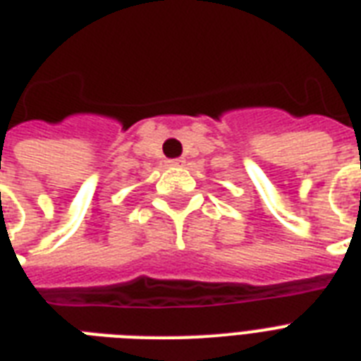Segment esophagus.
Wrapping results in <instances>:
<instances>
[{"label": "esophagus", "instance_id": "obj_1", "mask_svg": "<svg viewBox=\"0 0 361 361\" xmlns=\"http://www.w3.org/2000/svg\"><path fill=\"white\" fill-rule=\"evenodd\" d=\"M180 164H183L181 159H170L169 161V166H180Z\"/></svg>", "mask_w": 361, "mask_h": 361}]
</instances>
